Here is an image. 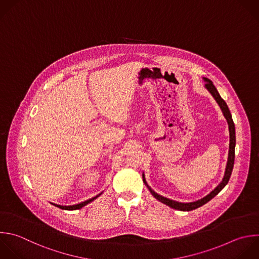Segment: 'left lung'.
I'll return each instance as SVG.
<instances>
[{"label":"left lung","instance_id":"left-lung-1","mask_svg":"<svg viewBox=\"0 0 259 259\" xmlns=\"http://www.w3.org/2000/svg\"><path fill=\"white\" fill-rule=\"evenodd\" d=\"M203 82L205 83L204 87L205 89L210 93V95L213 97V99L215 100V102L218 103V105L220 106L224 117L226 118L227 122H228V126H229V136H230V142H229V153H228V160H227V165H226V169H225V173H224V177L222 179V181L219 183L218 186H215V188H213V190H211L208 194H206L204 197L195 200V201H191V202H179L173 199H170L168 197H165L163 195H160L159 193L155 192L147 183L146 177H145V173H143V181L145 183V185L148 187V189L150 190V192L152 193V195L158 199L159 201L163 202L164 204L174 208V209H178V210H182V211H189L192 209H195L203 204H205L207 201H209L211 198H213L228 183L230 176L232 174V170L234 167V160H235V146H236V136H235V124L234 121L232 119V115L231 112L228 108L227 103L224 101V99L220 96L217 88L213 86L212 82L207 79V78H202Z\"/></svg>","mask_w":259,"mask_h":259}]
</instances>
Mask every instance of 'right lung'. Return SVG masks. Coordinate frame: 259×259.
Returning a JSON list of instances; mask_svg holds the SVG:
<instances>
[{
	"mask_svg": "<svg viewBox=\"0 0 259 259\" xmlns=\"http://www.w3.org/2000/svg\"><path fill=\"white\" fill-rule=\"evenodd\" d=\"M102 193H103V191H102V192H100L99 194H97L96 196L92 197V198H89V199H87V200H85V201H83V202H80V203H77V204H73V205H61V204H57V203H53V204H54V205H56V206H58V207H60V208H62V209H67V210H75V209H79V208H82L83 206H85V205H87L88 203L92 202L94 199H96V198H97L98 196H100Z\"/></svg>",
	"mask_w": 259,
	"mask_h": 259,
	"instance_id": "obj_1",
	"label": "right lung"
}]
</instances>
